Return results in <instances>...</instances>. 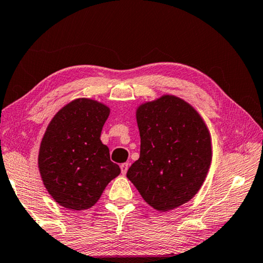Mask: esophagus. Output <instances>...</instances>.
Here are the masks:
<instances>
[{"mask_svg":"<svg viewBox=\"0 0 263 263\" xmlns=\"http://www.w3.org/2000/svg\"><path fill=\"white\" fill-rule=\"evenodd\" d=\"M127 168H128V163L125 162V163H122L121 164V171H122V174L125 175L126 172H127Z\"/></svg>","mask_w":263,"mask_h":263,"instance_id":"esophagus-1","label":"esophagus"}]
</instances>
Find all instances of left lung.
<instances>
[{"label":"left lung","mask_w":263,"mask_h":263,"mask_svg":"<svg viewBox=\"0 0 263 263\" xmlns=\"http://www.w3.org/2000/svg\"><path fill=\"white\" fill-rule=\"evenodd\" d=\"M140 157L127 179L158 211L173 210L201 189L212 159L205 123L180 97L163 95L137 109Z\"/></svg>","instance_id":"8db88e82"}]
</instances>
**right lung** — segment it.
Listing matches in <instances>:
<instances>
[{"mask_svg":"<svg viewBox=\"0 0 263 263\" xmlns=\"http://www.w3.org/2000/svg\"><path fill=\"white\" fill-rule=\"evenodd\" d=\"M110 109L78 99L58 111L39 148L38 167L48 194L61 206L80 211L99 201L111 180L121 174L100 139Z\"/></svg>","mask_w":263,"mask_h":263,"instance_id":"add662e5","label":"right lung"}]
</instances>
